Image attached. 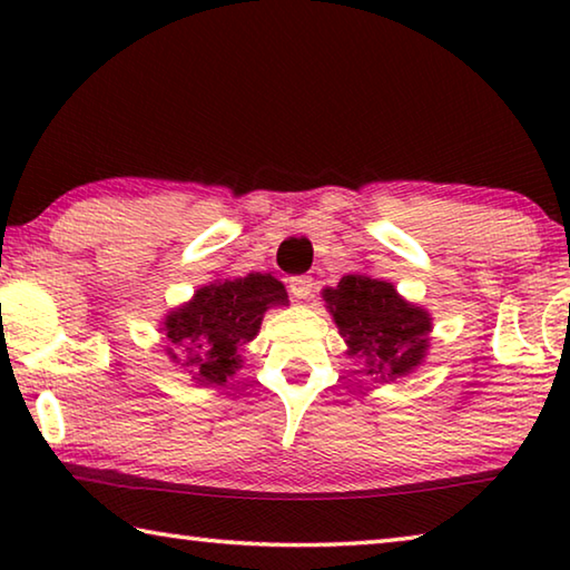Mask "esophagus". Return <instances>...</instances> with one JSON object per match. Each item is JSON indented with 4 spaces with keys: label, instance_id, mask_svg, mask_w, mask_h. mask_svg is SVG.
Here are the masks:
<instances>
[{
    "label": "esophagus",
    "instance_id": "obj_1",
    "mask_svg": "<svg viewBox=\"0 0 570 570\" xmlns=\"http://www.w3.org/2000/svg\"><path fill=\"white\" fill-rule=\"evenodd\" d=\"M312 276H292L288 278V292H292L294 298H306L312 296Z\"/></svg>",
    "mask_w": 570,
    "mask_h": 570
}]
</instances>
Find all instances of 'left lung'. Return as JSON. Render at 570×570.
Listing matches in <instances>:
<instances>
[{"mask_svg":"<svg viewBox=\"0 0 570 570\" xmlns=\"http://www.w3.org/2000/svg\"><path fill=\"white\" fill-rule=\"evenodd\" d=\"M322 296L350 346L346 354L362 360L374 380L407 377L422 364L432 320L424 308L404 302L392 284L350 274Z\"/></svg>","mask_w":570,"mask_h":570,"instance_id":"8db88e82","label":"left lung"}]
</instances>
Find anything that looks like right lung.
I'll list each match as a JSON object with an SVG mask.
<instances>
[{
	"label": "right lung",
	"mask_w": 570,
	"mask_h": 570,
	"mask_svg": "<svg viewBox=\"0 0 570 570\" xmlns=\"http://www.w3.org/2000/svg\"><path fill=\"white\" fill-rule=\"evenodd\" d=\"M286 304V288L272 274H248L200 286L188 304L163 322L168 356L188 366L198 384H224L244 362L238 350L262 330L266 308Z\"/></svg>",
	"instance_id": "obj_1"
}]
</instances>
